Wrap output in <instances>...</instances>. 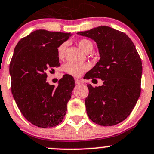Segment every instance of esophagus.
<instances>
[{
	"label": "esophagus",
	"mask_w": 154,
	"mask_h": 154,
	"mask_svg": "<svg viewBox=\"0 0 154 154\" xmlns=\"http://www.w3.org/2000/svg\"><path fill=\"white\" fill-rule=\"evenodd\" d=\"M75 83L77 85H80L82 83V81L80 80H79V79H75Z\"/></svg>",
	"instance_id": "obj_1"
}]
</instances>
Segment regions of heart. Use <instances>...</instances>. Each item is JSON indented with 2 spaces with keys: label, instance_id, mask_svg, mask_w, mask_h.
I'll list each match as a JSON object with an SVG mask.
<instances>
[{
  "label": "heart",
  "instance_id": "b5f03b06",
  "mask_svg": "<svg viewBox=\"0 0 154 154\" xmlns=\"http://www.w3.org/2000/svg\"><path fill=\"white\" fill-rule=\"evenodd\" d=\"M78 46L81 50H83L84 52H86V50L88 48L92 46V43L91 41L88 39H80L78 42ZM66 47H67V43L64 42L60 45L57 48V57L60 60L64 57L65 51H66ZM89 65L88 64H74L72 63H68L65 65L64 69L68 74L74 76V77H80L83 73L88 71L89 69Z\"/></svg>",
  "mask_w": 154,
  "mask_h": 154
}]
</instances>
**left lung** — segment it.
Segmentation results:
<instances>
[{
  "mask_svg": "<svg viewBox=\"0 0 154 154\" xmlns=\"http://www.w3.org/2000/svg\"><path fill=\"white\" fill-rule=\"evenodd\" d=\"M94 40L100 59L86 74L99 78L103 85L88 84L85 100L88 118L101 126H113L125 120L141 93L142 60L134 44L125 32L106 26L77 32Z\"/></svg>",
  "mask_w": 154,
  "mask_h": 154,
  "instance_id": "left-lung-1",
  "label": "left lung"
}]
</instances>
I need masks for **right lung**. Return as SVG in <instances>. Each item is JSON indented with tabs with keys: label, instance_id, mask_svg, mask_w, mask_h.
Instances as JSON below:
<instances>
[{
	"label": "right lung",
	"instance_id": "1",
	"mask_svg": "<svg viewBox=\"0 0 154 154\" xmlns=\"http://www.w3.org/2000/svg\"><path fill=\"white\" fill-rule=\"evenodd\" d=\"M70 35L38 29L21 38L14 50L10 64L12 95L24 118L36 127H55L66 116L74 77L65 74L55 87L46 82V72L60 66L57 48Z\"/></svg>",
	"mask_w": 154,
	"mask_h": 154
}]
</instances>
